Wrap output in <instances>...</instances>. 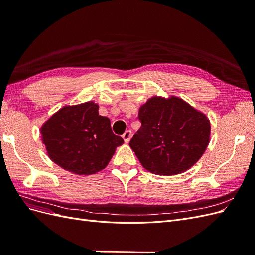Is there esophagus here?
Listing matches in <instances>:
<instances>
[{
    "mask_svg": "<svg viewBox=\"0 0 255 255\" xmlns=\"http://www.w3.org/2000/svg\"><path fill=\"white\" fill-rule=\"evenodd\" d=\"M132 132H130V130H127V132L122 135V138L123 139H125V141L128 143V142H129V140H130V138H132Z\"/></svg>",
    "mask_w": 255,
    "mask_h": 255,
    "instance_id": "esophagus-1",
    "label": "esophagus"
}]
</instances>
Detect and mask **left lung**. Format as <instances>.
Returning a JSON list of instances; mask_svg holds the SVG:
<instances>
[{
  "label": "left lung",
  "instance_id": "left-lung-1",
  "mask_svg": "<svg viewBox=\"0 0 255 255\" xmlns=\"http://www.w3.org/2000/svg\"><path fill=\"white\" fill-rule=\"evenodd\" d=\"M138 118L141 127L129 146L152 173L172 175L188 170L210 142V120L177 97H152L140 106Z\"/></svg>",
  "mask_w": 255,
  "mask_h": 255
}]
</instances>
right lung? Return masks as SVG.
<instances>
[{"label": "right lung", "instance_id": "obj_1", "mask_svg": "<svg viewBox=\"0 0 255 255\" xmlns=\"http://www.w3.org/2000/svg\"><path fill=\"white\" fill-rule=\"evenodd\" d=\"M40 133L51 160L79 175L101 171L123 143L92 101L64 106L43 123Z\"/></svg>", "mask_w": 255, "mask_h": 255}]
</instances>
